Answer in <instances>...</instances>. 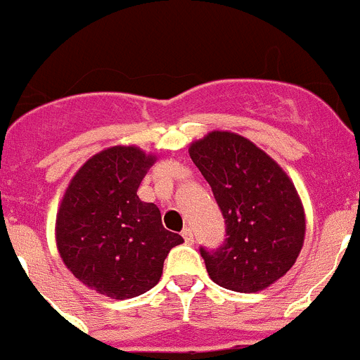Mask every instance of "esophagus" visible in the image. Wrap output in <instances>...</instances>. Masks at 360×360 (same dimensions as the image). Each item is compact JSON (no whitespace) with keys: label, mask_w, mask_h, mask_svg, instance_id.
I'll return each instance as SVG.
<instances>
[{"label":"esophagus","mask_w":360,"mask_h":360,"mask_svg":"<svg viewBox=\"0 0 360 360\" xmlns=\"http://www.w3.org/2000/svg\"><path fill=\"white\" fill-rule=\"evenodd\" d=\"M182 238L186 240V243H193V241H195V234H193V229H191V227L184 229Z\"/></svg>","instance_id":"esophagus-1"}]
</instances>
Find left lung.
I'll return each mask as SVG.
<instances>
[{
    "label": "left lung",
    "mask_w": 360,
    "mask_h": 360,
    "mask_svg": "<svg viewBox=\"0 0 360 360\" xmlns=\"http://www.w3.org/2000/svg\"><path fill=\"white\" fill-rule=\"evenodd\" d=\"M189 157L207 180L225 218V243L200 249L209 278L234 292H259L294 266L307 219L281 165L249 139L214 131L191 142Z\"/></svg>",
    "instance_id": "obj_1"
}]
</instances>
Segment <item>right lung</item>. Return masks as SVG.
<instances>
[{"label":"right lung","mask_w":360,"mask_h":360,"mask_svg":"<svg viewBox=\"0 0 360 360\" xmlns=\"http://www.w3.org/2000/svg\"><path fill=\"white\" fill-rule=\"evenodd\" d=\"M157 155L136 146L95 153L72 176L56 218V243L66 269L84 287L131 299L162 278L169 250L184 243L165 231L155 203L136 195Z\"/></svg>","instance_id":"add662e5"}]
</instances>
